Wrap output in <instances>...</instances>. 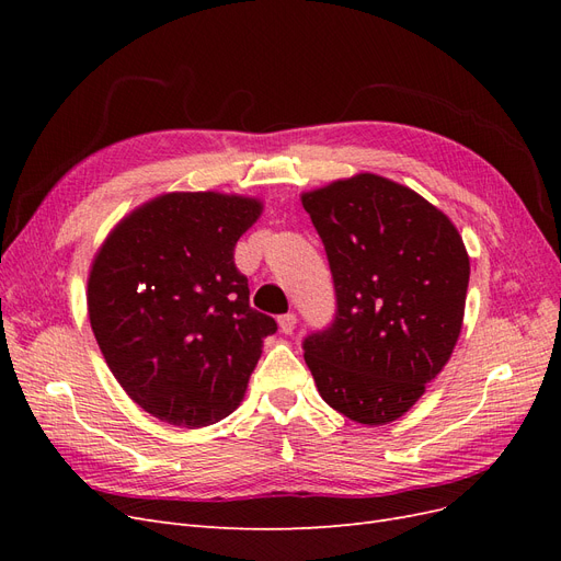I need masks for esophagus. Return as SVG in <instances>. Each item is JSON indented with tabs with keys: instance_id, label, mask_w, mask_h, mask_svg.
Instances as JSON below:
<instances>
[{
	"instance_id": "esophagus-1",
	"label": "esophagus",
	"mask_w": 561,
	"mask_h": 561,
	"mask_svg": "<svg viewBox=\"0 0 561 561\" xmlns=\"http://www.w3.org/2000/svg\"><path fill=\"white\" fill-rule=\"evenodd\" d=\"M278 325H280V332H283V334H293L295 328H297V316H295V313H283V316H278Z\"/></svg>"
}]
</instances>
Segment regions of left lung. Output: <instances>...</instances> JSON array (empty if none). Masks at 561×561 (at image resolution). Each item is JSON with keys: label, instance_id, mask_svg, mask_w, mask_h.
<instances>
[{"label": "left lung", "instance_id": "1", "mask_svg": "<svg viewBox=\"0 0 561 561\" xmlns=\"http://www.w3.org/2000/svg\"><path fill=\"white\" fill-rule=\"evenodd\" d=\"M332 271L336 311L304 339L332 410L383 426L423 396L461 334L470 260L426 198L363 173L301 196Z\"/></svg>", "mask_w": 561, "mask_h": 561}]
</instances>
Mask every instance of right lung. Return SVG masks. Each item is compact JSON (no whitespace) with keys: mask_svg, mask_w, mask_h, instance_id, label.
<instances>
[{"mask_svg":"<svg viewBox=\"0 0 561 561\" xmlns=\"http://www.w3.org/2000/svg\"><path fill=\"white\" fill-rule=\"evenodd\" d=\"M257 198L165 194L116 225L89 276V318L116 381L145 412L182 428L241 404L276 320L250 307L233 248Z\"/></svg>","mask_w":561,"mask_h":561,"instance_id":"add662e5","label":"right lung"}]
</instances>
